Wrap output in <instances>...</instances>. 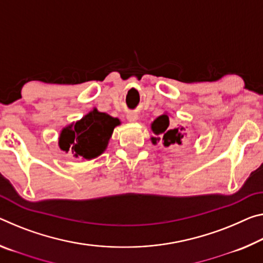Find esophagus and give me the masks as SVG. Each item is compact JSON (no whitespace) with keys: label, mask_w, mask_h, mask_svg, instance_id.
Segmentation results:
<instances>
[{"label":"esophagus","mask_w":263,"mask_h":263,"mask_svg":"<svg viewBox=\"0 0 263 263\" xmlns=\"http://www.w3.org/2000/svg\"><path fill=\"white\" fill-rule=\"evenodd\" d=\"M126 118L128 122H136V120L138 119V116H137V114H135V112H127Z\"/></svg>","instance_id":"1"}]
</instances>
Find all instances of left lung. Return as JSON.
Returning a JSON list of instances; mask_svg holds the SVG:
<instances>
[{
  "instance_id": "left-lung-1",
  "label": "left lung",
  "mask_w": 263,
  "mask_h": 263,
  "mask_svg": "<svg viewBox=\"0 0 263 263\" xmlns=\"http://www.w3.org/2000/svg\"><path fill=\"white\" fill-rule=\"evenodd\" d=\"M170 118L167 115H161L158 117V118L154 120L151 125V128L154 135L161 136L162 141H164L165 146H170L171 144H181V138L184 136H181V133L179 132L178 128H170ZM182 130V127L180 128ZM160 138H156V137H152L151 140L153 144H157V141Z\"/></svg>"
}]
</instances>
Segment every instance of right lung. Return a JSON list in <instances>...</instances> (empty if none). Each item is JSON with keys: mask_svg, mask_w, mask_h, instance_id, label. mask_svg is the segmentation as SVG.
Segmentation results:
<instances>
[{"mask_svg": "<svg viewBox=\"0 0 263 263\" xmlns=\"http://www.w3.org/2000/svg\"><path fill=\"white\" fill-rule=\"evenodd\" d=\"M118 118L93 109L74 124L63 128L60 136V147L76 158L93 159L105 151Z\"/></svg>", "mask_w": 263, "mask_h": 263, "instance_id": "add662e5", "label": "right lung"}]
</instances>
